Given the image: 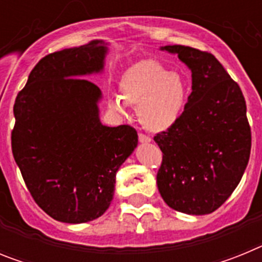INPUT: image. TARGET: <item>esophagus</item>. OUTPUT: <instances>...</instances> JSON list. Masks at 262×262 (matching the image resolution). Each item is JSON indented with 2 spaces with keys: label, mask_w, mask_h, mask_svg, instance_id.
Returning <instances> with one entry per match:
<instances>
[{
  "label": "esophagus",
  "mask_w": 262,
  "mask_h": 262,
  "mask_svg": "<svg viewBox=\"0 0 262 262\" xmlns=\"http://www.w3.org/2000/svg\"><path fill=\"white\" fill-rule=\"evenodd\" d=\"M139 142L140 143H151V138L147 135H144V134H139Z\"/></svg>",
  "instance_id": "obj_1"
}]
</instances>
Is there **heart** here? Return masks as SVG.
Instances as JSON below:
<instances>
[{
  "mask_svg": "<svg viewBox=\"0 0 262 262\" xmlns=\"http://www.w3.org/2000/svg\"><path fill=\"white\" fill-rule=\"evenodd\" d=\"M122 96L108 99V106L126 113L129 105L138 106L139 119L152 133L172 128L184 114L189 98L186 81L154 59L142 60L124 72L120 80Z\"/></svg>",
  "mask_w": 262,
  "mask_h": 262,
  "instance_id": "heart-1",
  "label": "heart"
}]
</instances>
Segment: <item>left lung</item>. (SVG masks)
Masks as SVG:
<instances>
[{
  "instance_id": "left-lung-1",
  "label": "left lung",
  "mask_w": 262,
  "mask_h": 262,
  "mask_svg": "<svg viewBox=\"0 0 262 262\" xmlns=\"http://www.w3.org/2000/svg\"><path fill=\"white\" fill-rule=\"evenodd\" d=\"M191 71V94L172 128L155 136L163 152L157 187L169 207L189 215L219 209L239 185L251 155V127L239 85L216 57L165 46Z\"/></svg>"
}]
</instances>
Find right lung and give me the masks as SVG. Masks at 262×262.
<instances>
[{
	"instance_id": "add662e5",
	"label": "right lung",
	"mask_w": 262,
	"mask_h": 262,
	"mask_svg": "<svg viewBox=\"0 0 262 262\" xmlns=\"http://www.w3.org/2000/svg\"><path fill=\"white\" fill-rule=\"evenodd\" d=\"M107 51L96 39L50 53L15 98L14 160L34 201L55 221L101 216L113 201L118 169L138 145L131 126L101 123L102 92L84 78L102 73Z\"/></svg>"
}]
</instances>
